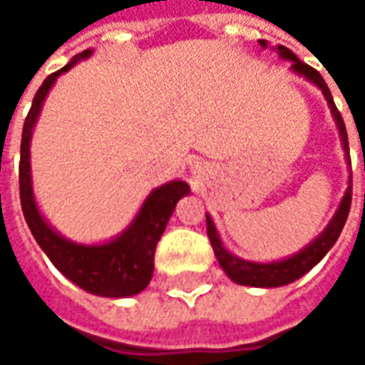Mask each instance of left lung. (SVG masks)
I'll use <instances>...</instances> for the list:
<instances>
[{"instance_id":"left-lung-1","label":"left lung","mask_w":365,"mask_h":365,"mask_svg":"<svg viewBox=\"0 0 365 365\" xmlns=\"http://www.w3.org/2000/svg\"><path fill=\"white\" fill-rule=\"evenodd\" d=\"M260 44L266 48L268 43L266 41H260ZM275 52L282 56L283 60H289L291 70L297 72L299 76H305L309 82H313L314 86H319L322 91L324 99L329 101L330 111H332V117L336 120L338 133H340V140H342V146H344L346 158H350V152H348V135H346L344 120H342V115L336 109L334 105V99H332V93H330L329 86L322 80V76L311 68L305 62L301 60L285 46H275ZM350 203H352V180H350V185L346 190L344 197L340 201V207L338 211L332 217V221L329 222V227L322 230L319 237L314 238L313 242L309 246H305L301 252L293 254L291 258H285L282 262H269V264H258V262H248L242 260V258H237L222 246L221 238L217 235V229H215L211 217L207 215V237L211 240V246H213L215 256L221 264V268L227 272L230 279L235 283H240V285H252V287H279V285H287V283L295 282L301 275H305L309 269L317 266L319 262L327 256L330 248L334 246V242L340 237V232L344 229V222L348 219V213H350Z\"/></svg>"}]
</instances>
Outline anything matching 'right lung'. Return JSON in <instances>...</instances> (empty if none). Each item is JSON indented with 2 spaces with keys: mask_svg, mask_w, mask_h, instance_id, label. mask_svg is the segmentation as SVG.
<instances>
[{
  "mask_svg": "<svg viewBox=\"0 0 365 365\" xmlns=\"http://www.w3.org/2000/svg\"><path fill=\"white\" fill-rule=\"evenodd\" d=\"M91 51L76 54L66 66L51 74L35 93L31 111H29L23 136H21V162H19V195L21 209L25 215L29 229L51 258L56 268L66 275L70 282L80 285L88 293L99 297H130L136 295L150 283L154 272V252L162 232L166 230L170 217L174 213L175 203L190 193V185L180 180L164 183L152 191L135 217L128 229L120 232L105 245H76L51 229L38 211L31 185V135L38 119L46 93L60 74L68 72L76 62L88 58Z\"/></svg>",
  "mask_w": 365,
  "mask_h": 365,
  "instance_id": "1",
  "label": "right lung"
}]
</instances>
